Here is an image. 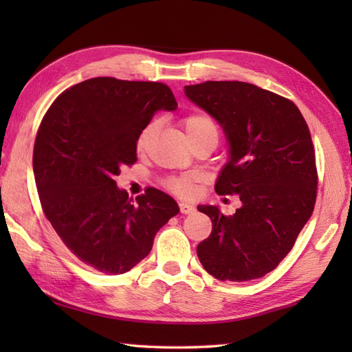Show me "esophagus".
I'll list each match as a JSON object with an SVG mask.
<instances>
[{"label": "esophagus", "instance_id": "1", "mask_svg": "<svg viewBox=\"0 0 352 352\" xmlns=\"http://www.w3.org/2000/svg\"><path fill=\"white\" fill-rule=\"evenodd\" d=\"M180 212H182L183 214H190V213L195 212V207H193V206L189 204V203H180Z\"/></svg>", "mask_w": 352, "mask_h": 352}]
</instances>
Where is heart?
Returning a JSON list of instances; mask_svg holds the SVG:
<instances>
[{
	"mask_svg": "<svg viewBox=\"0 0 352 352\" xmlns=\"http://www.w3.org/2000/svg\"><path fill=\"white\" fill-rule=\"evenodd\" d=\"M183 125L190 142L193 139L206 136V134H216V136H218V126H216V122L210 116L203 115V113H193V115L186 116L183 119ZM154 130H155V122H149L140 130L136 140L138 149H142L146 145V142L149 138H151ZM169 188L175 193H178V195H188V193H190L192 190V177L182 175V177L170 178Z\"/></svg>",
	"mask_w": 352,
	"mask_h": 352,
	"instance_id": "1",
	"label": "heart"
}]
</instances>
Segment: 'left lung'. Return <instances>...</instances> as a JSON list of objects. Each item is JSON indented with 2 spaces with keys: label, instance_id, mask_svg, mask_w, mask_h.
I'll return each instance as SVG.
<instances>
[{
  "label": "left lung",
  "instance_id": "left-lung-1",
  "mask_svg": "<svg viewBox=\"0 0 352 352\" xmlns=\"http://www.w3.org/2000/svg\"><path fill=\"white\" fill-rule=\"evenodd\" d=\"M184 94L221 124L230 144L216 193L242 201L230 216L198 206L213 223L198 258L222 281L260 278L294 248L315 208L318 170L307 122L290 100L245 81H206L184 86Z\"/></svg>",
  "mask_w": 352,
  "mask_h": 352
}]
</instances>
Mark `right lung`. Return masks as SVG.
Listing matches in <instances>:
<instances>
[{
	"label": "right lung",
	"mask_w": 352,
	"mask_h": 352,
	"mask_svg": "<svg viewBox=\"0 0 352 352\" xmlns=\"http://www.w3.org/2000/svg\"><path fill=\"white\" fill-rule=\"evenodd\" d=\"M157 81L96 77L57 96L36 134L33 170L42 210L68 250L102 274L119 275L153 248L180 208L148 188L136 201L115 177L138 160L136 140L157 110H175Z\"/></svg>",
	"instance_id": "obj_1"
}]
</instances>
